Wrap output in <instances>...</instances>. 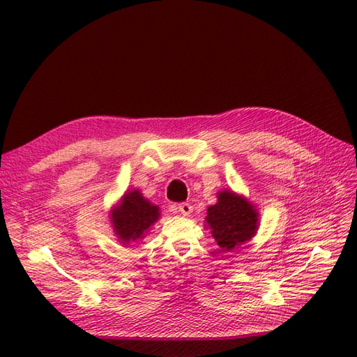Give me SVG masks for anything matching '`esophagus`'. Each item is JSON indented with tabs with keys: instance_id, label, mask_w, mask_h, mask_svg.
<instances>
[{
	"instance_id": "34e87169",
	"label": "esophagus",
	"mask_w": 357,
	"mask_h": 357,
	"mask_svg": "<svg viewBox=\"0 0 357 357\" xmlns=\"http://www.w3.org/2000/svg\"><path fill=\"white\" fill-rule=\"evenodd\" d=\"M177 210L183 215H189L193 211V207H192L190 204H188V202H181V204L177 205Z\"/></svg>"
}]
</instances>
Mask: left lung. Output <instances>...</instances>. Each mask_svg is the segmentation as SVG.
Here are the masks:
<instances>
[{"label": "left lung", "instance_id": "obj_1", "mask_svg": "<svg viewBox=\"0 0 357 357\" xmlns=\"http://www.w3.org/2000/svg\"><path fill=\"white\" fill-rule=\"evenodd\" d=\"M257 218L255 205L244 197L235 195L232 190H222L218 202L207 210V226L213 238L225 252L248 241L257 231Z\"/></svg>", "mask_w": 357, "mask_h": 357}]
</instances>
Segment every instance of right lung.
Returning <instances> with one entry per match:
<instances>
[{
	"label": "right lung",
	"mask_w": 357,
	"mask_h": 357,
	"mask_svg": "<svg viewBox=\"0 0 357 357\" xmlns=\"http://www.w3.org/2000/svg\"><path fill=\"white\" fill-rule=\"evenodd\" d=\"M158 219V205L146 199L137 189L126 192L121 204L112 210L113 229L123 244L144 238L150 226Z\"/></svg>",
	"instance_id": "obj_1"
}]
</instances>
